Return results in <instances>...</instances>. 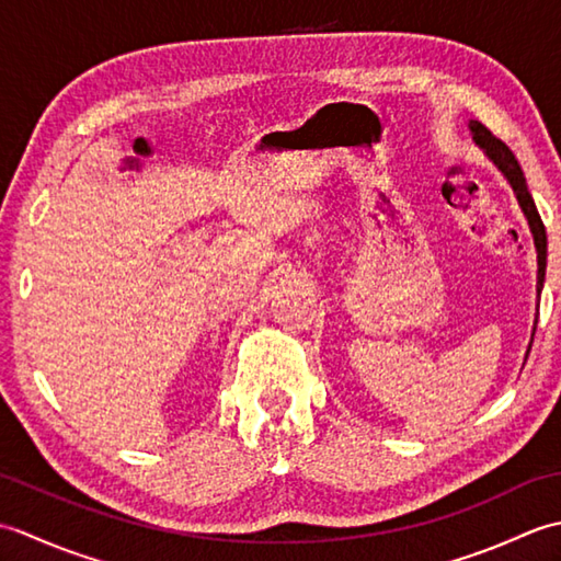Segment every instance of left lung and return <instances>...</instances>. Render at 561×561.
I'll list each match as a JSON object with an SVG mask.
<instances>
[{"mask_svg":"<svg viewBox=\"0 0 561 561\" xmlns=\"http://www.w3.org/2000/svg\"><path fill=\"white\" fill-rule=\"evenodd\" d=\"M470 129L474 135V141H478V145L486 151V157H490L499 165V169H502V173L508 178V183H511V187H514V193L520 202L523 211H526L530 231H533V238H535V248H538V294H540L542 282H545V267H547V233H545V224L540 219L538 207H535V202L528 193L526 175H523L520 165L514 157V151H511L502 139L494 137L482 123L472 121ZM533 335H535V332H533Z\"/></svg>","mask_w":561,"mask_h":561,"instance_id":"left-lung-1","label":"left lung"}]
</instances>
